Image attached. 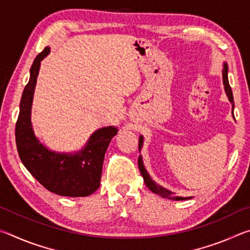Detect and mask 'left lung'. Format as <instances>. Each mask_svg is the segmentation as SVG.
<instances>
[{
    "label": "left lung",
    "mask_w": 250,
    "mask_h": 250,
    "mask_svg": "<svg viewBox=\"0 0 250 250\" xmlns=\"http://www.w3.org/2000/svg\"><path fill=\"white\" fill-rule=\"evenodd\" d=\"M227 73H228V66L227 64H224V69H223V83H224V86H225V91L226 94L228 96V99L230 100V103H234V97H232V91H231V88L229 86V83H228V76H227ZM232 109H234V104H232ZM142 142H143V139L142 137H140V139H139V149L142 146ZM138 164H139V170H140L141 172V175L143 177V181H145V183L146 184L147 188H149L152 192L158 194L159 196L161 197H164V198H168V200H183L182 197H179V196H175L174 193H172L170 191H167V189H166L164 188H162V186L158 185L156 183H154L153 181L151 180L150 175L147 174L146 168H145V166H143V162H142V158L141 156H139V160H138Z\"/></svg>",
    "instance_id": "left-lung-1"
}]
</instances>
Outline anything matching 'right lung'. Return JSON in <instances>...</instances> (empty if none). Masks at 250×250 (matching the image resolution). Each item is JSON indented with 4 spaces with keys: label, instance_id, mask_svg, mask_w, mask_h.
Returning a JSON list of instances; mask_svg holds the SVG:
<instances>
[{
    "label": "right lung",
    "instance_id": "add662e5",
    "mask_svg": "<svg viewBox=\"0 0 250 250\" xmlns=\"http://www.w3.org/2000/svg\"><path fill=\"white\" fill-rule=\"evenodd\" d=\"M48 53L49 47H45L34 59L21 99L15 125L18 152L24 167L48 191L62 196H88L100 186L104 153L117 129L107 126L96 131L86 147L74 155L55 153L41 145L32 130L31 107L41 61Z\"/></svg>",
    "mask_w": 250,
    "mask_h": 250
}]
</instances>
